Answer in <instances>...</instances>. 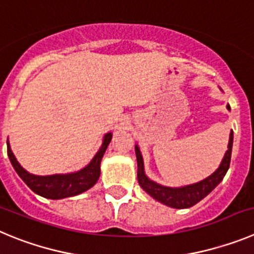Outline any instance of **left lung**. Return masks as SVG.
Instances as JSON below:
<instances>
[{
	"label": "left lung",
	"mask_w": 254,
	"mask_h": 254,
	"mask_svg": "<svg viewBox=\"0 0 254 254\" xmlns=\"http://www.w3.org/2000/svg\"><path fill=\"white\" fill-rule=\"evenodd\" d=\"M229 109V106H228ZM232 147H233V131L230 132L229 144H228V150L224 155L221 164L219 166L218 170L209 176L207 178L197 184L189 185V186L180 187V189H172V187L161 186L150 181L149 178L144 173V164L143 158H141L140 150L138 147H135L136 161H138V182L141 186V189L147 193H149L153 198L167 205V206L175 207V209H187V207L193 206L201 201L205 196L209 195L212 190L215 189L221 180L227 173L228 168L230 166V157H232Z\"/></svg>",
	"instance_id": "left-lung-1"
}]
</instances>
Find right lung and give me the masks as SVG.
I'll return each instance as SVG.
<instances>
[{"instance_id": "1", "label": "right lung", "mask_w": 254, "mask_h": 254, "mask_svg": "<svg viewBox=\"0 0 254 254\" xmlns=\"http://www.w3.org/2000/svg\"><path fill=\"white\" fill-rule=\"evenodd\" d=\"M113 139V134L109 132L104 138V143L100 150L96 153L93 159L87 167H84L83 170L78 171L76 173L70 175H53V176H35L30 175L29 172L22 168L16 161L15 155L10 148V144L7 141V154L10 158L11 164L13 166L17 175L21 177L22 181L33 190L34 192L47 198H64L76 196L78 193L87 191L88 189L93 186L97 182L100 177V164L101 159L106 152L109 144Z\"/></svg>"}]
</instances>
